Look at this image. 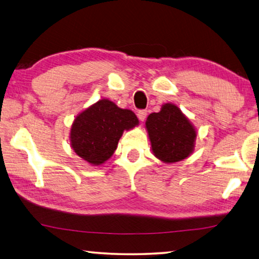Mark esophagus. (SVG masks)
<instances>
[{"label": "esophagus", "mask_w": 259, "mask_h": 259, "mask_svg": "<svg viewBox=\"0 0 259 259\" xmlns=\"http://www.w3.org/2000/svg\"><path fill=\"white\" fill-rule=\"evenodd\" d=\"M138 118L141 121H143L147 118V110H140L138 112Z\"/></svg>", "instance_id": "obj_1"}]
</instances>
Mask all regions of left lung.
I'll return each mask as SVG.
<instances>
[{
    "label": "left lung",
    "instance_id": "8db88e82",
    "mask_svg": "<svg viewBox=\"0 0 259 259\" xmlns=\"http://www.w3.org/2000/svg\"><path fill=\"white\" fill-rule=\"evenodd\" d=\"M155 156L164 162H176L189 157L196 141V130L182 111L171 103L152 112L146 121Z\"/></svg>",
    "mask_w": 259,
    "mask_h": 259
}]
</instances>
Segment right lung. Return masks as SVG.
I'll list each match as a JSON object with an SVG mask.
<instances>
[{"instance_id": "right-lung-1", "label": "right lung", "mask_w": 259, "mask_h": 259, "mask_svg": "<svg viewBox=\"0 0 259 259\" xmlns=\"http://www.w3.org/2000/svg\"><path fill=\"white\" fill-rule=\"evenodd\" d=\"M138 124L133 111L100 100L76 117L70 131L71 147L90 164L101 165L115 152L122 132Z\"/></svg>"}]
</instances>
